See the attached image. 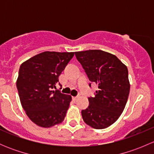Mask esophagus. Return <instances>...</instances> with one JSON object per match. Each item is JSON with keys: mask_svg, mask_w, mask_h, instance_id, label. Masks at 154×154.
I'll return each mask as SVG.
<instances>
[{"mask_svg": "<svg viewBox=\"0 0 154 154\" xmlns=\"http://www.w3.org/2000/svg\"><path fill=\"white\" fill-rule=\"evenodd\" d=\"M77 98H78V96H76V97H73L72 99L74 100V101H76V100H77Z\"/></svg>", "mask_w": 154, "mask_h": 154, "instance_id": "34e87169", "label": "esophagus"}]
</instances>
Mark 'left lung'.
Masks as SVG:
<instances>
[{
    "mask_svg": "<svg viewBox=\"0 0 154 154\" xmlns=\"http://www.w3.org/2000/svg\"><path fill=\"white\" fill-rule=\"evenodd\" d=\"M75 56L90 81L99 88L94 97H88V106L82 110L83 121L94 129L106 128L119 119L128 99L127 66L116 56L100 50L79 51Z\"/></svg>",
    "mask_w": 154,
    "mask_h": 154,
    "instance_id": "obj_1",
    "label": "left lung"
}]
</instances>
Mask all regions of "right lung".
I'll list each match as a JSON object with an SVG mask.
<instances>
[{
	"instance_id": "add662e5",
	"label": "right lung",
	"mask_w": 154,
	"mask_h": 154,
	"mask_svg": "<svg viewBox=\"0 0 154 154\" xmlns=\"http://www.w3.org/2000/svg\"><path fill=\"white\" fill-rule=\"evenodd\" d=\"M74 55V52L45 51L20 66L16 86L21 106L39 127H53L66 117L71 96L54 88L57 84L61 86L59 76Z\"/></svg>"
}]
</instances>
